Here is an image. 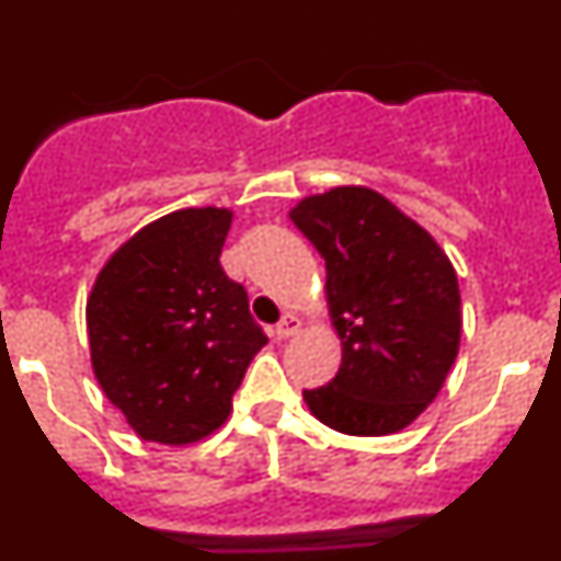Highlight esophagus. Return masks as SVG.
<instances>
[{
  "mask_svg": "<svg viewBox=\"0 0 561 561\" xmlns=\"http://www.w3.org/2000/svg\"><path fill=\"white\" fill-rule=\"evenodd\" d=\"M300 329H304V323H300V317L286 314L284 320H280V323L275 325V336H277V340H286V336L300 334Z\"/></svg>",
  "mask_w": 561,
  "mask_h": 561,
  "instance_id": "obj_1",
  "label": "esophagus"
}]
</instances>
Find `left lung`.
I'll return each instance as SVG.
<instances>
[{
  "mask_svg": "<svg viewBox=\"0 0 561 561\" xmlns=\"http://www.w3.org/2000/svg\"><path fill=\"white\" fill-rule=\"evenodd\" d=\"M295 227L325 261V304L342 362L306 408L345 435H393L440 393L460 348L453 261L388 196L340 185L297 202Z\"/></svg>",
  "mask_w": 561,
  "mask_h": 561,
  "instance_id": "obj_1",
  "label": "left lung"
}]
</instances>
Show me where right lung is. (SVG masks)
<instances>
[{
    "instance_id": "add662e5",
    "label": "right lung",
    "mask_w": 561,
    "mask_h": 561,
    "mask_svg": "<svg viewBox=\"0 0 561 561\" xmlns=\"http://www.w3.org/2000/svg\"><path fill=\"white\" fill-rule=\"evenodd\" d=\"M227 207H185L134 232L87 297L98 385L142 440L187 447L227 421L266 345L244 286L219 264Z\"/></svg>"
}]
</instances>
